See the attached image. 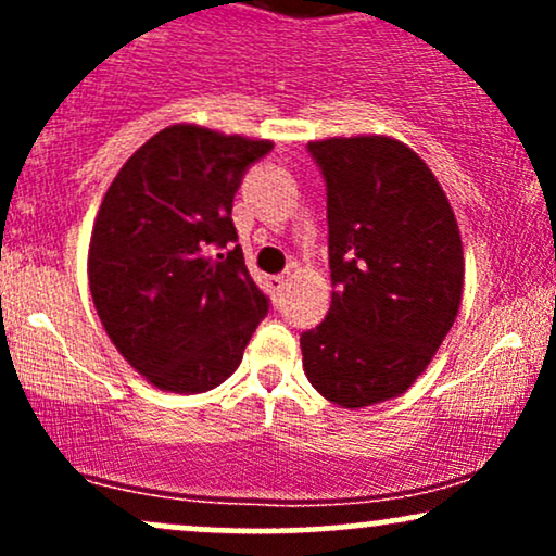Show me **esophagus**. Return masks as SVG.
I'll return each instance as SVG.
<instances>
[{"mask_svg":"<svg viewBox=\"0 0 556 556\" xmlns=\"http://www.w3.org/2000/svg\"><path fill=\"white\" fill-rule=\"evenodd\" d=\"M287 282H290V279H287L285 274H279V277H271V287H274V290H277V292H282L285 287H287Z\"/></svg>","mask_w":556,"mask_h":556,"instance_id":"34e87169","label":"esophagus"}]
</instances>
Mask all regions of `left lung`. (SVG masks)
Returning <instances> with one entry per match:
<instances>
[{
  "mask_svg": "<svg viewBox=\"0 0 556 556\" xmlns=\"http://www.w3.org/2000/svg\"><path fill=\"white\" fill-rule=\"evenodd\" d=\"M327 180L331 308L300 337L340 407L394 400L426 371L463 303L460 227L429 164L389 136L311 140Z\"/></svg>",
  "mask_w": 556,
  "mask_h": 556,
  "instance_id": "obj_1",
  "label": "left lung"
}]
</instances>
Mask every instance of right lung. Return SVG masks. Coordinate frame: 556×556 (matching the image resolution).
Here are the masks:
<instances>
[{"label": "right lung", "mask_w": 556, "mask_h": 556, "mask_svg": "<svg viewBox=\"0 0 556 556\" xmlns=\"http://www.w3.org/2000/svg\"><path fill=\"white\" fill-rule=\"evenodd\" d=\"M266 138L177 123L123 164L96 214L88 287L119 355L162 392L201 394L240 366L269 300L232 245V198Z\"/></svg>", "instance_id": "1"}]
</instances>
